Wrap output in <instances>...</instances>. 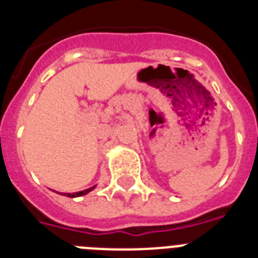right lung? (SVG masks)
Listing matches in <instances>:
<instances>
[{
    "label": "right lung",
    "instance_id": "add662e5",
    "mask_svg": "<svg viewBox=\"0 0 258 258\" xmlns=\"http://www.w3.org/2000/svg\"><path fill=\"white\" fill-rule=\"evenodd\" d=\"M95 186H93V187L90 188H86V190L84 191H79V192H74V194H63V195H66V197L68 198H77V197H83V195H86L88 192H90L92 190H94Z\"/></svg>",
    "mask_w": 258,
    "mask_h": 258
}]
</instances>
